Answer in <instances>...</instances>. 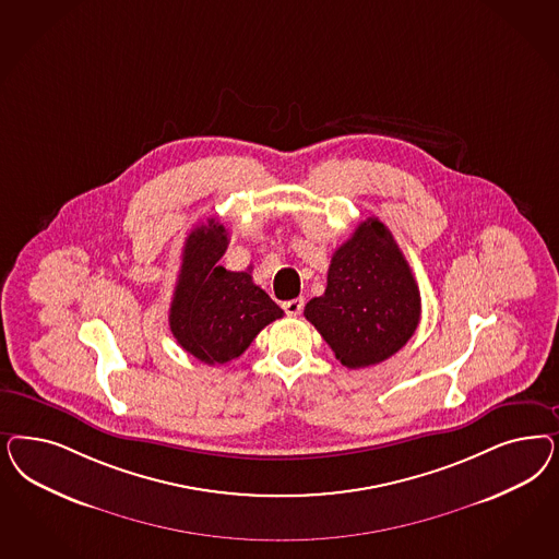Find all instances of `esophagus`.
<instances>
[{
    "label": "esophagus",
    "instance_id": "esophagus-1",
    "mask_svg": "<svg viewBox=\"0 0 559 559\" xmlns=\"http://www.w3.org/2000/svg\"><path fill=\"white\" fill-rule=\"evenodd\" d=\"M302 308H305V300L302 298H294V300L284 302V310H286V314H289V317H298L302 312Z\"/></svg>",
    "mask_w": 559,
    "mask_h": 559
}]
</instances>
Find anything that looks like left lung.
<instances>
[{"mask_svg": "<svg viewBox=\"0 0 559 559\" xmlns=\"http://www.w3.org/2000/svg\"><path fill=\"white\" fill-rule=\"evenodd\" d=\"M419 314L412 267L379 217L361 222L333 252L323 296L305 308L335 358L354 370L396 354L412 340Z\"/></svg>", "mask_w": 559, "mask_h": 559, "instance_id": "1", "label": "left lung"}]
</instances>
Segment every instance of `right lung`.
<instances>
[{
	"label": "right lung",
	"instance_id": "right-lung-1",
	"mask_svg": "<svg viewBox=\"0 0 559 559\" xmlns=\"http://www.w3.org/2000/svg\"><path fill=\"white\" fill-rule=\"evenodd\" d=\"M228 242V230L214 217L191 230L170 302L175 340L205 364L235 360L263 326L284 317V310L252 284L251 271L219 265Z\"/></svg>",
	"mask_w": 559,
	"mask_h": 559
}]
</instances>
